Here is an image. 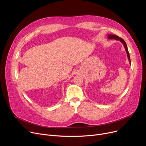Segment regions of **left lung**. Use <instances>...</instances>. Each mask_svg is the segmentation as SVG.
<instances>
[{
	"label": "left lung",
	"mask_w": 146,
	"mask_h": 146,
	"mask_svg": "<svg viewBox=\"0 0 146 146\" xmlns=\"http://www.w3.org/2000/svg\"><path fill=\"white\" fill-rule=\"evenodd\" d=\"M108 38H109V39H113V38H114L115 40H119L124 45V47L125 48V51H126V53H127V57L128 59L129 60V62H130V64H131V61H130V54H129V50H128V48H127V44H126V43L125 42V41L121 37H119V36H115L114 35H108Z\"/></svg>",
	"instance_id": "obj_1"
}]
</instances>
